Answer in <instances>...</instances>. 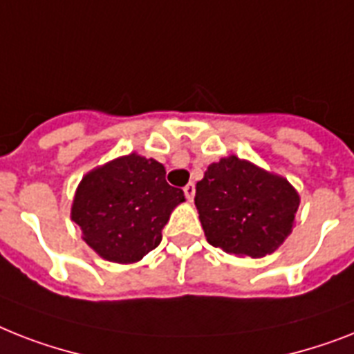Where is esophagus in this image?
Masks as SVG:
<instances>
[{
    "label": "esophagus",
    "mask_w": 354,
    "mask_h": 354,
    "mask_svg": "<svg viewBox=\"0 0 354 354\" xmlns=\"http://www.w3.org/2000/svg\"><path fill=\"white\" fill-rule=\"evenodd\" d=\"M183 192H185L187 200H189V202H192V198H194V192H196V185H194L192 182H189L185 187H183Z\"/></svg>",
    "instance_id": "obj_1"
}]
</instances>
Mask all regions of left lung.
Here are the masks:
<instances>
[{
    "mask_svg": "<svg viewBox=\"0 0 354 354\" xmlns=\"http://www.w3.org/2000/svg\"><path fill=\"white\" fill-rule=\"evenodd\" d=\"M194 205L211 245L261 258L291 234L300 194L287 178L231 154L207 167Z\"/></svg>",
    "mask_w": 354,
    "mask_h": 354,
    "instance_id": "left-lung-1",
    "label": "left lung"
}]
</instances>
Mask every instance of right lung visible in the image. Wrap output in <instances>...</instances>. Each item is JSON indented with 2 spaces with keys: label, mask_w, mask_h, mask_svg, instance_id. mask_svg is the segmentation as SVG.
<instances>
[{
  "label": "right lung",
  "mask_w": 354,
  "mask_h": 354,
  "mask_svg": "<svg viewBox=\"0 0 354 354\" xmlns=\"http://www.w3.org/2000/svg\"><path fill=\"white\" fill-rule=\"evenodd\" d=\"M185 202L165 182V167L138 152L88 171L74 192L71 218L103 260L136 263L162 242L171 212Z\"/></svg>",
  "instance_id": "add662e5"
}]
</instances>
